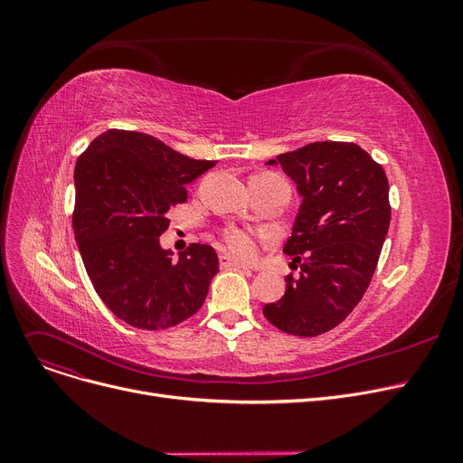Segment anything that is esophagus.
I'll use <instances>...</instances> for the list:
<instances>
[{"label":"esophagus","instance_id":"1","mask_svg":"<svg viewBox=\"0 0 463 463\" xmlns=\"http://www.w3.org/2000/svg\"><path fill=\"white\" fill-rule=\"evenodd\" d=\"M219 266H222V269H238V270H248V272H251V269H250L248 264H241V262L231 259V257L225 255V253L219 255Z\"/></svg>","mask_w":463,"mask_h":463}]
</instances>
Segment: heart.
Here are the masks:
<instances>
[{
	"label": "heart",
	"mask_w": 463,
	"mask_h": 463,
	"mask_svg": "<svg viewBox=\"0 0 463 463\" xmlns=\"http://www.w3.org/2000/svg\"><path fill=\"white\" fill-rule=\"evenodd\" d=\"M225 241L227 248L240 259H251L257 253L255 240L250 232L241 231V229H231L225 232Z\"/></svg>",
	"instance_id": "b5f03b06"
}]
</instances>
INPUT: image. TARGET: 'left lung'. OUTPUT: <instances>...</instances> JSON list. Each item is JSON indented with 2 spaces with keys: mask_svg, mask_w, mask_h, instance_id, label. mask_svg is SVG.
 <instances>
[{
  "mask_svg": "<svg viewBox=\"0 0 463 463\" xmlns=\"http://www.w3.org/2000/svg\"><path fill=\"white\" fill-rule=\"evenodd\" d=\"M302 199L283 251L300 276H287L281 300L262 307L279 330L313 337L345 321L362 300L391 225L388 180L354 142H313L278 156Z\"/></svg>",
  "mask_w": 463,
  "mask_h": 463,
  "instance_id": "8db88e82",
  "label": "left lung"
}]
</instances>
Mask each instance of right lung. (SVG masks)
I'll list each match as a JSON object with an SVG mask.
<instances>
[{
    "instance_id": "1",
    "label": "right lung",
    "mask_w": 463,
    "mask_h": 463,
    "mask_svg": "<svg viewBox=\"0 0 463 463\" xmlns=\"http://www.w3.org/2000/svg\"><path fill=\"white\" fill-rule=\"evenodd\" d=\"M215 161H199L156 137L110 129L75 165L72 229L95 293L124 323L142 330L175 326L206 300L219 259L212 246L163 250L168 210L185 203V185Z\"/></svg>"
}]
</instances>
